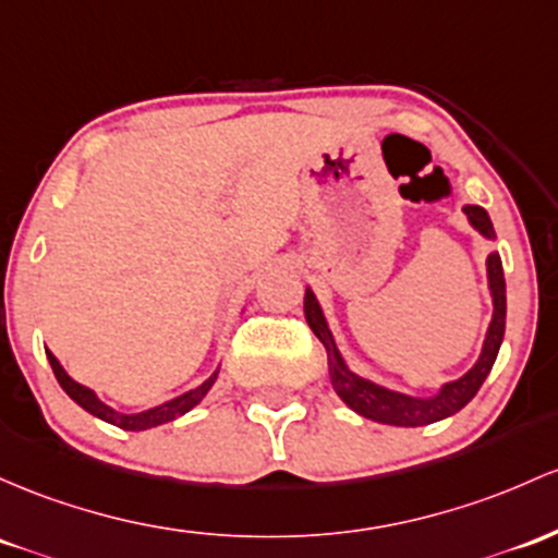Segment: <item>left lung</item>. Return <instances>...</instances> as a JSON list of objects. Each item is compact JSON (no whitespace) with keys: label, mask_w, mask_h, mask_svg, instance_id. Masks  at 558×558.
I'll return each instance as SVG.
<instances>
[{"label":"left lung","mask_w":558,"mask_h":558,"mask_svg":"<svg viewBox=\"0 0 558 558\" xmlns=\"http://www.w3.org/2000/svg\"><path fill=\"white\" fill-rule=\"evenodd\" d=\"M469 225L480 232L485 241L495 243V230L489 222V214L482 206H463ZM487 289L489 299H493V317H489V326L482 341V352L476 357V363L463 373V376L452 378V381L439 384V389L434 395L421 397V395H408V391H397L384 387V384L371 381V378L360 376L347 365L344 354H341L339 344H336L333 333H330L328 317L323 312L320 302H317L315 291H304V317H307L312 333L320 339V344L328 352V378L330 387L336 395L341 397L347 408H352L354 413L363 415V418L376 421V424H389V426H426L434 421H442L456 415L458 410L466 408L474 395L480 391L485 378L493 371L495 357H498L500 344H504L506 333V278H504V265H500L498 251H489L487 254Z\"/></svg>","instance_id":"left-lung-1"}]
</instances>
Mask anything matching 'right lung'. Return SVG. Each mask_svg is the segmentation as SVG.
<instances>
[{
	"label": "right lung",
	"instance_id": "obj_1",
	"mask_svg": "<svg viewBox=\"0 0 558 558\" xmlns=\"http://www.w3.org/2000/svg\"><path fill=\"white\" fill-rule=\"evenodd\" d=\"M241 315H243V312H241ZM47 360H50V365H52V371H54V378H58V384H60V387H63L65 395H69L78 408H84V410H87V413L95 415V418L106 421V424H113V426L124 428V432H145V428L169 424V421H174V418H180V415L190 413V410H193L201 400H204L206 395H209V389L214 387V381H217V376H219V365H217V371H214L211 376L206 378L204 384H198V387H195V389L182 391V395L171 397V400L161 402V405L148 408V410H140V413H121V410L106 405V402H102L100 397H97L95 389H89V387H84V384L73 381V378L69 376V371H65L63 365H60V360L54 357L50 349H47Z\"/></svg>",
	"mask_w": 558,
	"mask_h": 558
}]
</instances>
